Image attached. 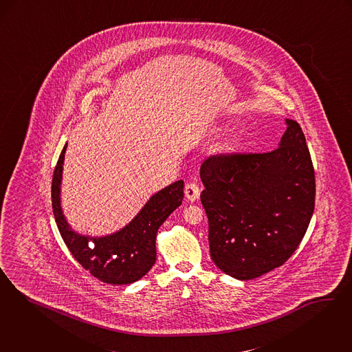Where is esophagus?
I'll return each instance as SVG.
<instances>
[{
    "label": "esophagus",
    "mask_w": 352,
    "mask_h": 352,
    "mask_svg": "<svg viewBox=\"0 0 352 352\" xmlns=\"http://www.w3.org/2000/svg\"><path fill=\"white\" fill-rule=\"evenodd\" d=\"M184 195L190 200V201H195L199 199L200 195V190L197 183H187L184 187Z\"/></svg>",
    "instance_id": "34e87169"
}]
</instances>
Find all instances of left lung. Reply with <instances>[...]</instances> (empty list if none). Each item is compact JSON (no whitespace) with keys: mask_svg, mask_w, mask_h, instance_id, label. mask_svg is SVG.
<instances>
[{"mask_svg":"<svg viewBox=\"0 0 352 352\" xmlns=\"http://www.w3.org/2000/svg\"><path fill=\"white\" fill-rule=\"evenodd\" d=\"M267 153H219L200 166L210 253L226 275L250 280L285 263L314 211L316 178L298 123Z\"/></svg>","mask_w":352,"mask_h":352,"instance_id":"obj_1","label":"left lung"}]
</instances>
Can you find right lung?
Instances as JSON below:
<instances>
[{
    "label": "right lung",
    "instance_id": "right-lung-1",
    "mask_svg": "<svg viewBox=\"0 0 352 352\" xmlns=\"http://www.w3.org/2000/svg\"><path fill=\"white\" fill-rule=\"evenodd\" d=\"M67 145L58 157L52 178V208L58 232L74 259L94 278L107 284L124 285L141 279L155 262V236L161 224L183 200V181L158 191L139 214L111 236L90 239L68 226L60 206V184Z\"/></svg>",
    "mask_w": 352,
    "mask_h": 352
}]
</instances>
